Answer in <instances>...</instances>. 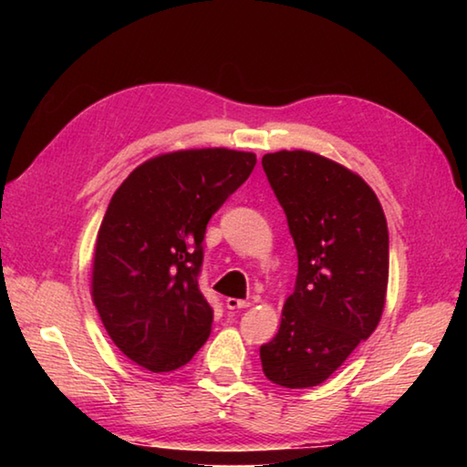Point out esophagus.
<instances>
[{
    "instance_id": "1",
    "label": "esophagus",
    "mask_w": 467,
    "mask_h": 467,
    "mask_svg": "<svg viewBox=\"0 0 467 467\" xmlns=\"http://www.w3.org/2000/svg\"><path fill=\"white\" fill-rule=\"evenodd\" d=\"M251 306L249 300H243V298H226V309L236 311V309H247Z\"/></svg>"
}]
</instances>
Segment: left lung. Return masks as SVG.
<instances>
[{"instance_id":"left-lung-1","label":"left lung","mask_w":467,"mask_h":467,"mask_svg":"<svg viewBox=\"0 0 467 467\" xmlns=\"http://www.w3.org/2000/svg\"><path fill=\"white\" fill-rule=\"evenodd\" d=\"M298 255L280 329L259 348L272 383L305 389L326 381L381 321L389 233L365 179L306 150L262 158Z\"/></svg>"}]
</instances>
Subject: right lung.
<instances>
[{"mask_svg": "<svg viewBox=\"0 0 467 467\" xmlns=\"http://www.w3.org/2000/svg\"><path fill=\"white\" fill-rule=\"evenodd\" d=\"M257 158L228 148L179 150L140 164L110 197L92 264V300L115 346L136 365L169 373L210 336L202 295L203 234Z\"/></svg>", "mask_w": 467, "mask_h": 467, "instance_id": "obj_1", "label": "right lung"}]
</instances>
